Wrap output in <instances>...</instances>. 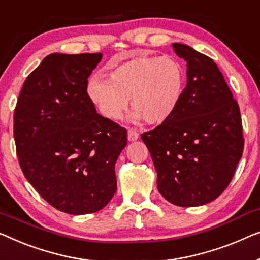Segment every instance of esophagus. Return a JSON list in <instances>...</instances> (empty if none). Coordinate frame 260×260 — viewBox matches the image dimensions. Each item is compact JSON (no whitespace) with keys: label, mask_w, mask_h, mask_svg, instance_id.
<instances>
[{"label":"esophagus","mask_w":260,"mask_h":260,"mask_svg":"<svg viewBox=\"0 0 260 260\" xmlns=\"http://www.w3.org/2000/svg\"><path fill=\"white\" fill-rule=\"evenodd\" d=\"M139 139V133L137 131L133 129H128V140L129 141H135Z\"/></svg>","instance_id":"obj_1"}]
</instances>
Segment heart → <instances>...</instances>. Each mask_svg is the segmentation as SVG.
<instances>
[{"label":"heart","mask_w":260,"mask_h":260,"mask_svg":"<svg viewBox=\"0 0 260 260\" xmlns=\"http://www.w3.org/2000/svg\"><path fill=\"white\" fill-rule=\"evenodd\" d=\"M186 85L182 64L172 56H140L116 64L107 79L93 76L87 94L98 111L109 120H119L131 105V120L161 125L180 105Z\"/></svg>","instance_id":"b5f03b06"}]
</instances>
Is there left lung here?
<instances>
[{"label": "left lung", "mask_w": 260, "mask_h": 260, "mask_svg": "<svg viewBox=\"0 0 260 260\" xmlns=\"http://www.w3.org/2000/svg\"><path fill=\"white\" fill-rule=\"evenodd\" d=\"M172 47L187 62L184 95L174 114L141 139L160 194L177 206H202L225 191L243 155L240 111L211 57L182 43Z\"/></svg>", "instance_id": "obj_1"}]
</instances>
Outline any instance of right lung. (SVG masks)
<instances>
[{"mask_svg": "<svg viewBox=\"0 0 260 260\" xmlns=\"http://www.w3.org/2000/svg\"><path fill=\"white\" fill-rule=\"evenodd\" d=\"M101 53L46 56L25 79L15 112L14 139L24 177L56 210L100 211L116 191L115 162L127 131L98 114L87 94Z\"/></svg>", "mask_w": 260, "mask_h": 260, "instance_id": "add662e5", "label": "right lung"}]
</instances>
